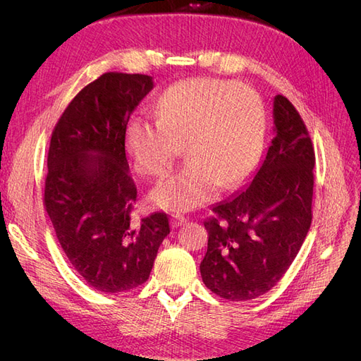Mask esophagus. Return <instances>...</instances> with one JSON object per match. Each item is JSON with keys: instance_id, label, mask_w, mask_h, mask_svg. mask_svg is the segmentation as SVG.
<instances>
[{"instance_id": "esophagus-1", "label": "esophagus", "mask_w": 361, "mask_h": 361, "mask_svg": "<svg viewBox=\"0 0 361 361\" xmlns=\"http://www.w3.org/2000/svg\"><path fill=\"white\" fill-rule=\"evenodd\" d=\"M185 221H187V220H185V216L176 214V215H171V218H170V226H171V228H178V227L182 226Z\"/></svg>"}]
</instances>
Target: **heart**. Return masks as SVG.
Listing matches in <instances>:
<instances>
[{
	"instance_id": "b5f03b06",
	"label": "heart",
	"mask_w": 361,
	"mask_h": 361,
	"mask_svg": "<svg viewBox=\"0 0 361 361\" xmlns=\"http://www.w3.org/2000/svg\"><path fill=\"white\" fill-rule=\"evenodd\" d=\"M158 120L134 116L126 123V150L140 174L169 171L182 146L188 164L150 192L161 209L187 212L209 202L218 187L241 182L259 155L265 108L245 85L214 78L180 81L162 93Z\"/></svg>"
}]
</instances>
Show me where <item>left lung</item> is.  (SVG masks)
<instances>
[{
  "label": "left lung",
  "mask_w": 361,
  "mask_h": 361,
  "mask_svg": "<svg viewBox=\"0 0 361 361\" xmlns=\"http://www.w3.org/2000/svg\"><path fill=\"white\" fill-rule=\"evenodd\" d=\"M274 138L253 179L212 206L200 264L207 289L231 301L255 300L288 271L312 224L314 150L285 96L274 97Z\"/></svg>",
  "instance_id": "left-lung-1"
}]
</instances>
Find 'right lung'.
<instances>
[{"label": "right lung", "instance_id": "1", "mask_svg": "<svg viewBox=\"0 0 361 361\" xmlns=\"http://www.w3.org/2000/svg\"><path fill=\"white\" fill-rule=\"evenodd\" d=\"M152 89L149 75L104 73L73 97L51 137L47 212L75 271L101 292L143 285L170 233L164 212L133 216L125 129Z\"/></svg>", "mask_w": 361, "mask_h": 361}]
</instances>
